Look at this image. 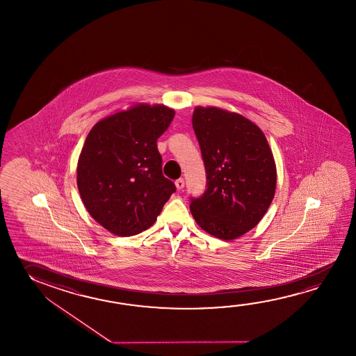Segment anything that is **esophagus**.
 Segmentation results:
<instances>
[{
	"label": "esophagus",
	"instance_id": "obj_1",
	"mask_svg": "<svg viewBox=\"0 0 356 356\" xmlns=\"http://www.w3.org/2000/svg\"><path fill=\"white\" fill-rule=\"evenodd\" d=\"M175 185L177 190H182L185 187V180L184 179H179V180L175 181Z\"/></svg>",
	"mask_w": 356,
	"mask_h": 356
}]
</instances>
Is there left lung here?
Returning a JSON list of instances; mask_svg holds the SVG:
<instances>
[{"label": "left lung", "mask_w": 356, "mask_h": 356, "mask_svg": "<svg viewBox=\"0 0 356 356\" xmlns=\"http://www.w3.org/2000/svg\"><path fill=\"white\" fill-rule=\"evenodd\" d=\"M193 127L207 188L191 200V213L216 238H238L259 223L275 193L277 169L268 141L250 119L217 106H196Z\"/></svg>", "instance_id": "obj_1"}]
</instances>
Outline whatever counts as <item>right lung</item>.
<instances>
[{
  "mask_svg": "<svg viewBox=\"0 0 356 356\" xmlns=\"http://www.w3.org/2000/svg\"><path fill=\"white\" fill-rule=\"evenodd\" d=\"M175 111L131 105L89 131L76 165V185L89 215L111 234L129 237L156 221L175 184L163 175L156 141Z\"/></svg>",
  "mask_w": 356,
  "mask_h": 356,
  "instance_id": "1",
  "label": "right lung"
}]
</instances>
